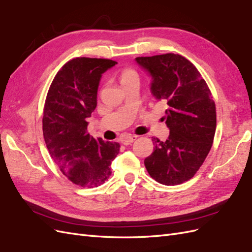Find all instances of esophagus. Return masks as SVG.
<instances>
[{"instance_id": "obj_1", "label": "esophagus", "mask_w": 252, "mask_h": 252, "mask_svg": "<svg viewBox=\"0 0 252 252\" xmlns=\"http://www.w3.org/2000/svg\"><path fill=\"white\" fill-rule=\"evenodd\" d=\"M136 139H137V136H127V137L125 138V140H123V142H124L125 145H129V144H131Z\"/></svg>"}]
</instances>
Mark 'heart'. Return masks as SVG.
<instances>
[{
  "mask_svg": "<svg viewBox=\"0 0 252 252\" xmlns=\"http://www.w3.org/2000/svg\"><path fill=\"white\" fill-rule=\"evenodd\" d=\"M132 79H138L137 72L132 69H124L121 73V82L124 83L126 81H129Z\"/></svg>",
  "mask_w": 252,
  "mask_h": 252,
  "instance_id": "b5f03b06",
  "label": "heart"
}]
</instances>
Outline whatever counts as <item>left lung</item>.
<instances>
[{
  "label": "left lung",
  "instance_id": "obj_1",
  "mask_svg": "<svg viewBox=\"0 0 252 252\" xmlns=\"http://www.w3.org/2000/svg\"><path fill=\"white\" fill-rule=\"evenodd\" d=\"M151 77V93L164 100L165 141L153 138L154 152L144 159L149 174L167 186L191 179L205 160L216 131V107L211 91L192 63L180 54L136 58Z\"/></svg>",
  "mask_w": 252,
  "mask_h": 252
}]
</instances>
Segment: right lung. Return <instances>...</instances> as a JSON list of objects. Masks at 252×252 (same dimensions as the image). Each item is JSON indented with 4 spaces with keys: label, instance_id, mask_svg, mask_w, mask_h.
<instances>
[{
    "label": "right lung",
    "instance_id": "add662e5",
    "mask_svg": "<svg viewBox=\"0 0 252 252\" xmlns=\"http://www.w3.org/2000/svg\"><path fill=\"white\" fill-rule=\"evenodd\" d=\"M115 64L105 59H73L59 70L46 98L42 131L49 154L67 179L82 187L105 183L120 152V143L88 133L102 73Z\"/></svg>",
    "mask_w": 252,
    "mask_h": 252
}]
</instances>
